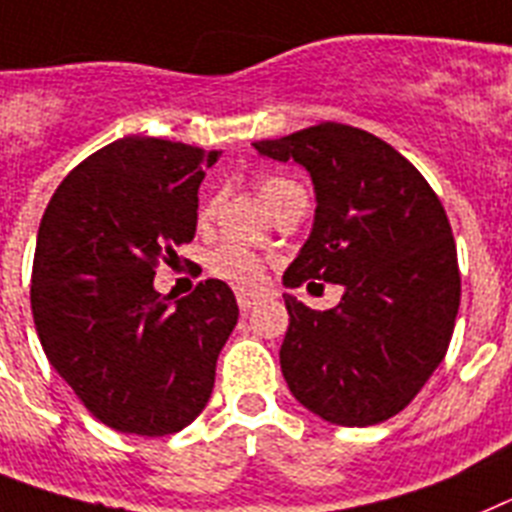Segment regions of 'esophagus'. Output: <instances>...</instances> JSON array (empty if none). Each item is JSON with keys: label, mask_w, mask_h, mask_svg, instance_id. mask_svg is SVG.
<instances>
[{"label": "esophagus", "mask_w": 512, "mask_h": 512, "mask_svg": "<svg viewBox=\"0 0 512 512\" xmlns=\"http://www.w3.org/2000/svg\"><path fill=\"white\" fill-rule=\"evenodd\" d=\"M257 301H262L260 293H250V291H237V304L242 311H250L252 306L257 304Z\"/></svg>", "instance_id": "1"}]
</instances>
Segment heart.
Here are the masks:
<instances>
[{
  "label": "heart",
  "mask_w": 512,
  "mask_h": 512,
  "mask_svg": "<svg viewBox=\"0 0 512 512\" xmlns=\"http://www.w3.org/2000/svg\"><path fill=\"white\" fill-rule=\"evenodd\" d=\"M299 185L286 177H260L257 180V190H260L262 201L268 203V208L273 211L281 198L291 190H296ZM213 216V201L203 203L201 206V221H208ZM208 273L216 275L219 281L231 283L237 288H255L260 286L262 278H265V262L255 252L244 250L239 244H221L208 255L206 260Z\"/></svg>",
  "instance_id": "heart-1"
}]
</instances>
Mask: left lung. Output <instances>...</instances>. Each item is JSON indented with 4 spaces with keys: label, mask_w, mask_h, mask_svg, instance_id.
I'll return each mask as SVG.
<instances>
[{
    "label": "left lung",
    "mask_w": 512,
    "mask_h": 512,
    "mask_svg": "<svg viewBox=\"0 0 512 512\" xmlns=\"http://www.w3.org/2000/svg\"><path fill=\"white\" fill-rule=\"evenodd\" d=\"M252 146L304 164L317 190L314 229L283 283L345 286L327 311L283 296L288 389L335 425L389 420L446 358L459 314V260L441 198L394 146L345 123Z\"/></svg>",
    "instance_id": "1"
}]
</instances>
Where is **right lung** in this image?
Segmentation results:
<instances>
[{
    "instance_id": "right-lung-1",
    "label": "right lung",
    "mask_w": 512,
    "mask_h": 512,
    "mask_svg": "<svg viewBox=\"0 0 512 512\" xmlns=\"http://www.w3.org/2000/svg\"><path fill=\"white\" fill-rule=\"evenodd\" d=\"M219 151L126 136L64 177L33 257L35 330L46 358L92 417L162 438L201 415L216 361L239 319L224 281L172 306L154 291L159 262L193 242L198 188Z\"/></svg>"
}]
</instances>
